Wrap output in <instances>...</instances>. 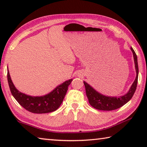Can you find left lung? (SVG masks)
Instances as JSON below:
<instances>
[{"instance_id":"left-lung-1","label":"left lung","mask_w":147,"mask_h":147,"mask_svg":"<svg viewBox=\"0 0 147 147\" xmlns=\"http://www.w3.org/2000/svg\"><path fill=\"white\" fill-rule=\"evenodd\" d=\"M131 50L132 51L134 55L137 76L135 81L134 82L133 84L131 85L130 89L125 95L120 96V97H109V96H104L102 94L98 93L97 91H96L93 88H92L86 82H84V86H85L86 88V95L88 98L89 103L93 108L103 111L115 110V109H118L124 106V104L127 103L132 98L136 90L137 84H138L139 69L136 54L131 47Z\"/></svg>"}]
</instances>
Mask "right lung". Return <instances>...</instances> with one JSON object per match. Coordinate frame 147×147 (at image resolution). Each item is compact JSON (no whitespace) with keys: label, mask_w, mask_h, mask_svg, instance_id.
I'll return each instance as SVG.
<instances>
[{"label":"right lung","mask_w":147,"mask_h":147,"mask_svg":"<svg viewBox=\"0 0 147 147\" xmlns=\"http://www.w3.org/2000/svg\"><path fill=\"white\" fill-rule=\"evenodd\" d=\"M8 81L11 93L21 106L34 113H47L56 110L62 103L73 80L65 82L51 93L42 96H31L19 92L12 82L8 71Z\"/></svg>","instance_id":"1"}]
</instances>
